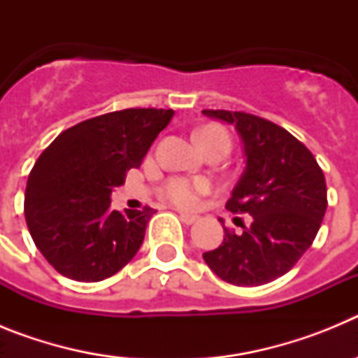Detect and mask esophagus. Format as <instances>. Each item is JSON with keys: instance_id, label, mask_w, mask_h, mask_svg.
Wrapping results in <instances>:
<instances>
[{"instance_id": "34e87169", "label": "esophagus", "mask_w": 358, "mask_h": 358, "mask_svg": "<svg viewBox=\"0 0 358 358\" xmlns=\"http://www.w3.org/2000/svg\"><path fill=\"white\" fill-rule=\"evenodd\" d=\"M179 218H181L182 222L186 224V226H189V224L197 222V215H188V213H179Z\"/></svg>"}]
</instances>
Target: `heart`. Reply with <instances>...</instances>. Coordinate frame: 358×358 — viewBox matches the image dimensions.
<instances>
[{
    "label": "heart",
    "mask_w": 358,
    "mask_h": 358,
    "mask_svg": "<svg viewBox=\"0 0 358 358\" xmlns=\"http://www.w3.org/2000/svg\"><path fill=\"white\" fill-rule=\"evenodd\" d=\"M197 140L204 150L211 147L231 148V138L227 131L220 125H208L197 132ZM208 189V182L202 179H186V177H172L164 185V197L170 199L179 208H195L199 195Z\"/></svg>",
    "instance_id": "obj_1"
}]
</instances>
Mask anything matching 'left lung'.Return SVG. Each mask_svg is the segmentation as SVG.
<instances>
[{
	"label": "left lung",
	"instance_id": "8db88e82",
	"mask_svg": "<svg viewBox=\"0 0 358 358\" xmlns=\"http://www.w3.org/2000/svg\"><path fill=\"white\" fill-rule=\"evenodd\" d=\"M202 113L235 125L242 138L245 170L226 208L251 215L238 235L224 227L222 243L202 258L231 285H265L289 273L314 242L328 206L324 173L314 154L276 123L242 110Z\"/></svg>",
	"mask_w": 358,
	"mask_h": 358
}]
</instances>
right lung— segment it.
Here are the masks:
<instances>
[{"label":"right lung","instance_id":"obj_1","mask_svg":"<svg viewBox=\"0 0 358 358\" xmlns=\"http://www.w3.org/2000/svg\"><path fill=\"white\" fill-rule=\"evenodd\" d=\"M172 109H123L66 129L34 164L24 218L34 243L69 280L102 281L134 258L156 211L110 210L113 188L138 169Z\"/></svg>","mask_w":358,"mask_h":358}]
</instances>
